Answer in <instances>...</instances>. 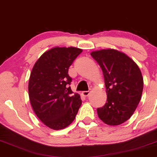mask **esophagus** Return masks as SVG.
Wrapping results in <instances>:
<instances>
[{
    "label": "esophagus",
    "instance_id": "34e87169",
    "mask_svg": "<svg viewBox=\"0 0 157 157\" xmlns=\"http://www.w3.org/2000/svg\"><path fill=\"white\" fill-rule=\"evenodd\" d=\"M90 93H91V90H89L88 91H83L82 94L84 96H85V97H87V96H88L90 94Z\"/></svg>",
    "mask_w": 157,
    "mask_h": 157
}]
</instances>
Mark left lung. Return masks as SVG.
I'll list each match as a JSON object with an SVG mask.
<instances>
[{
  "mask_svg": "<svg viewBox=\"0 0 157 157\" xmlns=\"http://www.w3.org/2000/svg\"><path fill=\"white\" fill-rule=\"evenodd\" d=\"M103 70L107 103L97 109L100 119L118 126L132 116L141 98L144 80L137 64L126 54L115 49L91 52Z\"/></svg>",
  "mask_w": 157,
  "mask_h": 157,
  "instance_id": "1",
  "label": "left lung"
}]
</instances>
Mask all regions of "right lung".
<instances>
[{
  "label": "right lung",
  "mask_w": 157,
  "mask_h": 157,
  "mask_svg": "<svg viewBox=\"0 0 157 157\" xmlns=\"http://www.w3.org/2000/svg\"><path fill=\"white\" fill-rule=\"evenodd\" d=\"M82 52L75 47H54L44 52L31 71L29 95L33 111L44 124L63 129L75 120L82 100L73 94L69 67Z\"/></svg>",
  "instance_id": "obj_1"
}]
</instances>
